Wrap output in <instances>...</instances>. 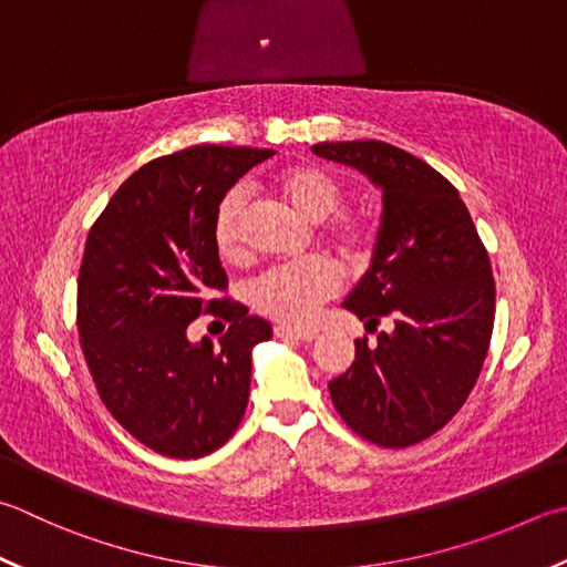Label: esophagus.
<instances>
[{
  "label": "esophagus",
  "mask_w": 567,
  "mask_h": 567,
  "mask_svg": "<svg viewBox=\"0 0 567 567\" xmlns=\"http://www.w3.org/2000/svg\"><path fill=\"white\" fill-rule=\"evenodd\" d=\"M275 337L280 339H297V341H312L317 337V331L312 329H292V327H275Z\"/></svg>",
  "instance_id": "34e87169"
}]
</instances>
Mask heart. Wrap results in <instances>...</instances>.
<instances>
[{
  "label": "heart",
  "instance_id": "heart-1",
  "mask_svg": "<svg viewBox=\"0 0 567 567\" xmlns=\"http://www.w3.org/2000/svg\"><path fill=\"white\" fill-rule=\"evenodd\" d=\"M270 186L299 216L321 220V238L331 243L343 258L351 262L369 258L375 243V224L365 208H339L343 184L334 172L315 162L292 164L277 172ZM246 214L248 196L240 188H230L216 206L210 236L226 262L246 258ZM339 287L341 277L334 265L324 258H309L275 265L260 272L248 285V299L260 315L282 324L302 327L317 315L321 302L339 292Z\"/></svg>",
  "mask_w": 567,
  "mask_h": 567
}]
</instances>
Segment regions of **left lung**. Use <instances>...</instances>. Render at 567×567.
Instances as JSON below:
<instances>
[{"label":"left lung","mask_w":567,"mask_h":567,"mask_svg":"<svg viewBox=\"0 0 567 567\" xmlns=\"http://www.w3.org/2000/svg\"><path fill=\"white\" fill-rule=\"evenodd\" d=\"M324 159L351 164L383 188L371 270L343 307L381 331L357 339V359L329 381L331 403L357 435L410 447L457 415L489 351L496 285L489 252L445 176L393 144L321 142Z\"/></svg>","instance_id":"left-lung-1"}]
</instances>
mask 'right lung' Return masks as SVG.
I'll return each mask as SVG.
<instances>
[{
    "mask_svg": "<svg viewBox=\"0 0 567 567\" xmlns=\"http://www.w3.org/2000/svg\"><path fill=\"white\" fill-rule=\"evenodd\" d=\"M272 150L202 144L122 182L85 240L78 339L100 401L144 447L174 460L218 450L250 393V351L272 329L228 290L210 236L220 198ZM202 313L229 321L221 347L192 344Z\"/></svg>",
    "mask_w": 567,
    "mask_h": 567,
    "instance_id": "add662e5",
    "label": "right lung"
}]
</instances>
